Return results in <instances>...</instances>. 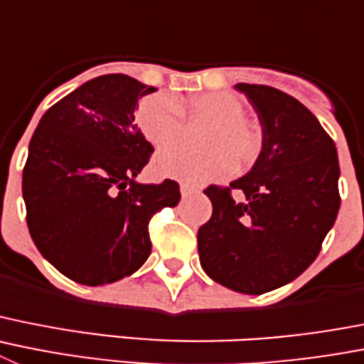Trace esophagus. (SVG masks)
<instances>
[{"mask_svg": "<svg viewBox=\"0 0 364 364\" xmlns=\"http://www.w3.org/2000/svg\"><path fill=\"white\" fill-rule=\"evenodd\" d=\"M198 191V188H195V186L191 184H180V193H182V196H189L193 195V193Z\"/></svg>", "mask_w": 364, "mask_h": 364, "instance_id": "obj_1", "label": "esophagus"}]
</instances>
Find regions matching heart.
Here are the masks:
<instances>
[{"label": "heart", "instance_id": "obj_1", "mask_svg": "<svg viewBox=\"0 0 364 364\" xmlns=\"http://www.w3.org/2000/svg\"><path fill=\"white\" fill-rule=\"evenodd\" d=\"M186 112L193 119L211 121L204 139L205 151L173 146L155 156V173L166 178L200 184L249 168L263 151V132L247 119V106L242 99L228 92H205L180 102L169 93H155L144 97L135 112V121L149 144L156 148L173 144L182 136Z\"/></svg>", "mask_w": 364, "mask_h": 364}]
</instances>
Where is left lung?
Returning <instances> with one entry per match:
<instances>
[{
  "mask_svg": "<svg viewBox=\"0 0 364 364\" xmlns=\"http://www.w3.org/2000/svg\"><path fill=\"white\" fill-rule=\"evenodd\" d=\"M258 112L263 151L228 188L204 189L213 215L198 229L204 271L242 294H263L298 278L321 251L341 196L334 141L294 97L263 85H236ZM232 188L246 198L236 203Z\"/></svg>",
  "mask_w": 364,
  "mask_h": 364,
  "instance_id": "left-lung-1",
  "label": "left lung"
}]
</instances>
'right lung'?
I'll return each mask as SVG.
<instances>
[{
	"label": "right lung",
	"instance_id": "obj_1",
	"mask_svg": "<svg viewBox=\"0 0 364 364\" xmlns=\"http://www.w3.org/2000/svg\"><path fill=\"white\" fill-rule=\"evenodd\" d=\"M151 92L122 73L95 77L46 109L30 139L23 168L30 236L59 272L82 285L135 272L151 252V216L178 204L175 180L135 182L153 146L133 113Z\"/></svg>",
	"mask_w": 364,
	"mask_h": 364
}]
</instances>
